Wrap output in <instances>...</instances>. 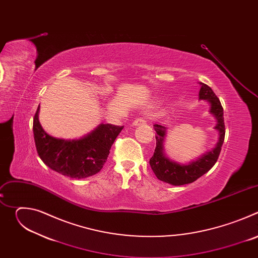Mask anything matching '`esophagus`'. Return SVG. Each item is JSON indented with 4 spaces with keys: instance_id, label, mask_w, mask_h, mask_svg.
I'll list each match as a JSON object with an SVG mask.
<instances>
[{
    "instance_id": "esophagus-1",
    "label": "esophagus",
    "mask_w": 258,
    "mask_h": 258,
    "mask_svg": "<svg viewBox=\"0 0 258 258\" xmlns=\"http://www.w3.org/2000/svg\"><path fill=\"white\" fill-rule=\"evenodd\" d=\"M141 124H146V120L144 118H137L133 121V125L134 126H138V125H141Z\"/></svg>"
}]
</instances>
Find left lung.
<instances>
[{"label": "left lung", "mask_w": 258, "mask_h": 258, "mask_svg": "<svg viewBox=\"0 0 258 258\" xmlns=\"http://www.w3.org/2000/svg\"><path fill=\"white\" fill-rule=\"evenodd\" d=\"M200 85L201 89L199 92V99L209 102L210 113L213 114L217 120L215 130L218 131L219 138L213 150L205 153L199 159L192 161L189 164H179L175 161H172L166 157L163 151V142L166 127L160 124H154V130L157 133L155 136L156 147L154 154L149 161L150 166L158 179L173 186H181L186 185V183H191L206 173L217 161L225 140L226 128L223 106L210 87L203 83H200Z\"/></svg>", "instance_id": "8db88e82"}]
</instances>
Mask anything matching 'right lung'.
I'll list each match as a JSON object with an SVG mask.
<instances>
[{"instance_id":"obj_1","label":"right lung","mask_w":258,"mask_h":258,"mask_svg":"<svg viewBox=\"0 0 258 258\" xmlns=\"http://www.w3.org/2000/svg\"><path fill=\"white\" fill-rule=\"evenodd\" d=\"M39 110L33 117L35 148L43 162L56 172L72 178H86L98 173L123 126L100 124L78 140L57 139L48 135L39 121Z\"/></svg>"}]
</instances>
